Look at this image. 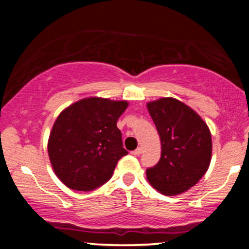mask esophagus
I'll return each instance as SVG.
<instances>
[{
    "mask_svg": "<svg viewBox=\"0 0 249 249\" xmlns=\"http://www.w3.org/2000/svg\"><path fill=\"white\" fill-rule=\"evenodd\" d=\"M142 152V148L138 147V148H136L134 151H132V154H133V156H141Z\"/></svg>",
    "mask_w": 249,
    "mask_h": 249,
    "instance_id": "1",
    "label": "esophagus"
}]
</instances>
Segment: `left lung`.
I'll use <instances>...</instances> for the list:
<instances>
[{"label":"left lung","instance_id":"1","mask_svg":"<svg viewBox=\"0 0 249 249\" xmlns=\"http://www.w3.org/2000/svg\"><path fill=\"white\" fill-rule=\"evenodd\" d=\"M161 142L157 165L146 170L148 182L165 196H177L193 187L208 170L212 157L210 128L184 103L161 98L147 103Z\"/></svg>","mask_w":249,"mask_h":249}]
</instances>
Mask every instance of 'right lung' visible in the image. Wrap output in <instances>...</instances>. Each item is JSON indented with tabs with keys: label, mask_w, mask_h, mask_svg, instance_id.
<instances>
[{
	"label": "right lung",
	"mask_w": 249,
	"mask_h": 249,
	"mask_svg": "<svg viewBox=\"0 0 249 249\" xmlns=\"http://www.w3.org/2000/svg\"><path fill=\"white\" fill-rule=\"evenodd\" d=\"M127 102L91 97L62 111L51 130L48 152L53 171L71 190L89 192L112 177L127 151L117 121Z\"/></svg>",
	"instance_id": "add662e5"
}]
</instances>
